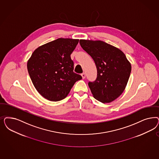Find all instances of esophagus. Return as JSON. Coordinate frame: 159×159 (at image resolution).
<instances>
[{
    "instance_id": "34e87169",
    "label": "esophagus",
    "mask_w": 159,
    "mask_h": 159,
    "mask_svg": "<svg viewBox=\"0 0 159 159\" xmlns=\"http://www.w3.org/2000/svg\"><path fill=\"white\" fill-rule=\"evenodd\" d=\"M81 76H82V78H83V79H84V78H85V77H86V75H85V74L84 72V73L81 74Z\"/></svg>"
}]
</instances>
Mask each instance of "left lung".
<instances>
[{"label": "left lung", "mask_w": 159, "mask_h": 159, "mask_svg": "<svg viewBox=\"0 0 159 159\" xmlns=\"http://www.w3.org/2000/svg\"><path fill=\"white\" fill-rule=\"evenodd\" d=\"M97 69L95 81L88 82L93 97L102 103L112 102L123 93L131 72V64L122 51L104 41L80 40Z\"/></svg>", "instance_id": "1"}]
</instances>
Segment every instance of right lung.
Returning <instances> with one entry per match:
<instances>
[{
    "label": "right lung",
    "instance_id": "right-lung-1",
    "mask_svg": "<svg viewBox=\"0 0 159 159\" xmlns=\"http://www.w3.org/2000/svg\"><path fill=\"white\" fill-rule=\"evenodd\" d=\"M79 40L60 38L38 47L27 61L31 81L39 93L51 101L67 97L82 77L74 72L71 54Z\"/></svg>",
    "mask_w": 159,
    "mask_h": 159
}]
</instances>
